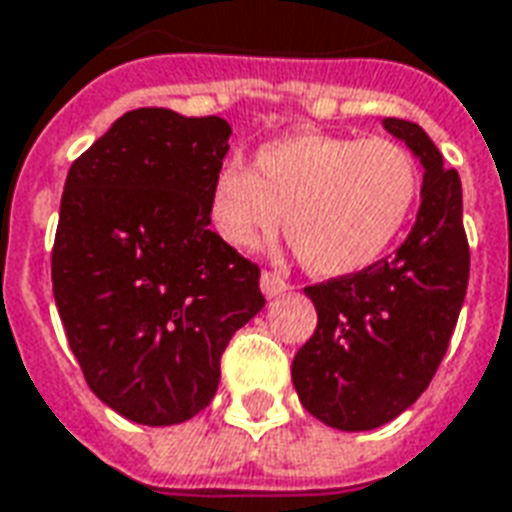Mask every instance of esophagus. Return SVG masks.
<instances>
[{"label":"esophagus","instance_id":"obj_1","mask_svg":"<svg viewBox=\"0 0 512 512\" xmlns=\"http://www.w3.org/2000/svg\"><path fill=\"white\" fill-rule=\"evenodd\" d=\"M260 290H263V295L266 298H276V295H282L290 290V285H287L282 276L271 274V271H263V276H260Z\"/></svg>","mask_w":512,"mask_h":512}]
</instances>
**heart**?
I'll return each mask as SVG.
<instances>
[{"label":"heart","instance_id":"obj_1","mask_svg":"<svg viewBox=\"0 0 512 512\" xmlns=\"http://www.w3.org/2000/svg\"><path fill=\"white\" fill-rule=\"evenodd\" d=\"M420 195L418 162L388 138L298 132L225 162L208 192L219 238L249 252L285 233L309 271L350 276L388 255Z\"/></svg>","mask_w":512,"mask_h":512}]
</instances>
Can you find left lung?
<instances>
[{
	"mask_svg": "<svg viewBox=\"0 0 512 512\" xmlns=\"http://www.w3.org/2000/svg\"><path fill=\"white\" fill-rule=\"evenodd\" d=\"M423 165L420 208L396 255L306 287L312 339L293 361L298 399L339 431H372L410 410L445 358L469 282L461 179L415 121L382 119Z\"/></svg>",
	"mask_w": 512,
	"mask_h": 512,
	"instance_id": "8db88e82",
	"label": "left lung"
}]
</instances>
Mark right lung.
Masks as SVG:
<instances>
[{
    "mask_svg": "<svg viewBox=\"0 0 512 512\" xmlns=\"http://www.w3.org/2000/svg\"><path fill=\"white\" fill-rule=\"evenodd\" d=\"M230 135L219 116L138 108L64 181L56 309L94 396L143 426L208 407L230 336L266 306L260 268L208 227Z\"/></svg>",
    "mask_w": 512,
    "mask_h": 512,
    "instance_id": "1",
    "label": "right lung"
}]
</instances>
